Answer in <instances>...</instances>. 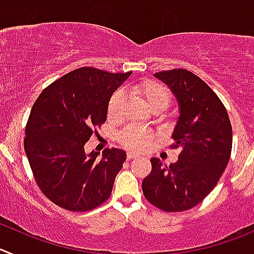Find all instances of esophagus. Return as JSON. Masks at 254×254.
I'll use <instances>...</instances> for the list:
<instances>
[{"label": "esophagus", "mask_w": 254, "mask_h": 254, "mask_svg": "<svg viewBox=\"0 0 254 254\" xmlns=\"http://www.w3.org/2000/svg\"><path fill=\"white\" fill-rule=\"evenodd\" d=\"M127 160H131V159H134V158H138V155L134 153H127Z\"/></svg>", "instance_id": "obj_1"}]
</instances>
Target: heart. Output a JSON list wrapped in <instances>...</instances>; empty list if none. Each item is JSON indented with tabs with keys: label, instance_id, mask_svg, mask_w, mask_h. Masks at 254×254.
<instances>
[{
	"label": "heart",
	"instance_id": "1",
	"mask_svg": "<svg viewBox=\"0 0 254 254\" xmlns=\"http://www.w3.org/2000/svg\"><path fill=\"white\" fill-rule=\"evenodd\" d=\"M130 92L135 98L143 101L153 113H163L172 101V94L165 85L153 80H143L130 86ZM125 96L122 91L114 92L108 104V116L111 120H119L123 115ZM123 146L134 151H141L153 141V132L148 130L129 127L120 134Z\"/></svg>",
	"mask_w": 254,
	"mask_h": 254
}]
</instances>
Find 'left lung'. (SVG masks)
Listing matches in <instances>:
<instances>
[{
  "instance_id": "8db88e82",
  "label": "left lung",
  "mask_w": 254,
  "mask_h": 254,
  "mask_svg": "<svg viewBox=\"0 0 254 254\" xmlns=\"http://www.w3.org/2000/svg\"><path fill=\"white\" fill-rule=\"evenodd\" d=\"M174 95L179 109L173 130L178 162L165 167L151 158L143 181L146 200L165 212H182L200 203L226 170L232 151V125L226 108L200 77L184 68L154 73Z\"/></svg>"
}]
</instances>
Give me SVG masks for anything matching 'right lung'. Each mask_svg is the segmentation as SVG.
Listing matches in <instances>:
<instances>
[{
	"instance_id": "add662e5",
	"label": "right lung",
	"mask_w": 254,
	"mask_h": 254,
	"mask_svg": "<svg viewBox=\"0 0 254 254\" xmlns=\"http://www.w3.org/2000/svg\"><path fill=\"white\" fill-rule=\"evenodd\" d=\"M131 75L80 67L37 98L26 127L25 151L42 193L72 212L91 210L110 196L127 160L122 149L86 154L85 144L105 123L111 95Z\"/></svg>"
}]
</instances>
